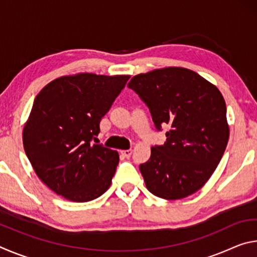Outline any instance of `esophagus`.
Here are the masks:
<instances>
[{"mask_svg":"<svg viewBox=\"0 0 257 257\" xmlns=\"http://www.w3.org/2000/svg\"><path fill=\"white\" fill-rule=\"evenodd\" d=\"M121 154H122L124 158H130L133 154V150H123V151H121Z\"/></svg>","mask_w":257,"mask_h":257,"instance_id":"esophagus-1","label":"esophagus"}]
</instances>
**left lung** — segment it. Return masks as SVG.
Instances as JSON below:
<instances>
[{"label":"left lung","instance_id":"obj_1","mask_svg":"<svg viewBox=\"0 0 257 257\" xmlns=\"http://www.w3.org/2000/svg\"><path fill=\"white\" fill-rule=\"evenodd\" d=\"M149 106L155 127L168 124L167 142L139 165L146 188L175 201L196 193L222 159L229 141L225 102L216 86L180 67L134 76L128 84Z\"/></svg>","mask_w":257,"mask_h":257}]
</instances>
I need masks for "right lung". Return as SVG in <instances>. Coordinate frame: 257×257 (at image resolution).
Masks as SVG:
<instances>
[{
    "label": "right lung",
    "mask_w": 257,
    "mask_h": 257,
    "mask_svg": "<svg viewBox=\"0 0 257 257\" xmlns=\"http://www.w3.org/2000/svg\"><path fill=\"white\" fill-rule=\"evenodd\" d=\"M129 78L76 73L56 78L38 93L24 127V149L55 194L84 203L108 189L119 154L90 142Z\"/></svg>",
    "instance_id": "right-lung-1"
}]
</instances>
